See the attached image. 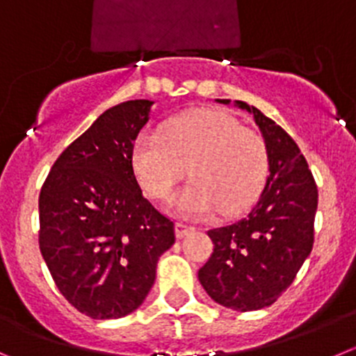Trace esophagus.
Segmentation results:
<instances>
[{"instance_id": "34e87169", "label": "esophagus", "mask_w": 356, "mask_h": 356, "mask_svg": "<svg viewBox=\"0 0 356 356\" xmlns=\"http://www.w3.org/2000/svg\"><path fill=\"white\" fill-rule=\"evenodd\" d=\"M195 230L197 229H195L193 225H188V223H182V222L175 223V236H177V238H186V236L193 234Z\"/></svg>"}]
</instances>
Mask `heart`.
<instances>
[{"label": "heart", "mask_w": 356, "mask_h": 356, "mask_svg": "<svg viewBox=\"0 0 356 356\" xmlns=\"http://www.w3.org/2000/svg\"><path fill=\"white\" fill-rule=\"evenodd\" d=\"M133 170L143 190L168 200L188 174L174 206L186 218L245 211L257 200L268 177L270 156L262 134L225 111L200 110L166 124L163 133L138 134L131 152Z\"/></svg>", "instance_id": "1"}]
</instances>
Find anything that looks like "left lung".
<instances>
[{"label": "left lung", "instance_id": "left-lung-1", "mask_svg": "<svg viewBox=\"0 0 356 356\" xmlns=\"http://www.w3.org/2000/svg\"><path fill=\"white\" fill-rule=\"evenodd\" d=\"M227 104L229 99H218ZM254 115L270 156V175L248 214L211 229L214 252L198 280L214 302L248 312L271 305L293 284L314 245L318 186L293 138L255 106L236 101Z\"/></svg>", "mask_w": 356, "mask_h": 356}]
</instances>
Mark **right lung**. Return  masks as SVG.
I'll list each match as a JSON object with an SVG mask.
<instances>
[{
  "mask_svg": "<svg viewBox=\"0 0 356 356\" xmlns=\"http://www.w3.org/2000/svg\"><path fill=\"white\" fill-rule=\"evenodd\" d=\"M150 106L136 99L104 111L58 156L38 195L44 261L63 298L92 319L138 309L175 243L174 222L143 197L131 161Z\"/></svg>",
  "mask_w": 356,
  "mask_h": 356,
  "instance_id": "obj_1",
  "label": "right lung"
}]
</instances>
